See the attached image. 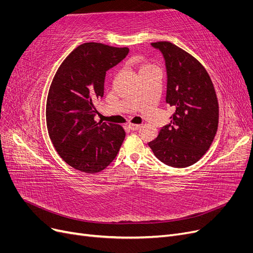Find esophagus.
<instances>
[{
    "label": "esophagus",
    "instance_id": "obj_1",
    "mask_svg": "<svg viewBox=\"0 0 253 253\" xmlns=\"http://www.w3.org/2000/svg\"><path fill=\"white\" fill-rule=\"evenodd\" d=\"M128 127L132 129V131H137V129L140 128V125H128Z\"/></svg>",
    "mask_w": 253,
    "mask_h": 253
}]
</instances>
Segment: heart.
Wrapping results in <instances>:
<instances>
[{"label":"heart","mask_w":253,"mask_h":253,"mask_svg":"<svg viewBox=\"0 0 253 253\" xmlns=\"http://www.w3.org/2000/svg\"><path fill=\"white\" fill-rule=\"evenodd\" d=\"M155 66H153V65H150V64H144V65H142L141 67H140V71H139V73H141V72H145V71H149V70H151V68H154Z\"/></svg>","instance_id":"1"}]
</instances>
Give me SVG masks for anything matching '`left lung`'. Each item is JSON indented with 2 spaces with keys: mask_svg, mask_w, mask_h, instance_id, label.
Returning a JSON list of instances; mask_svg holds the SVG:
<instances>
[{
  "mask_svg": "<svg viewBox=\"0 0 253 253\" xmlns=\"http://www.w3.org/2000/svg\"><path fill=\"white\" fill-rule=\"evenodd\" d=\"M151 45L165 59L166 102L175 112L170 124L148 144L167 166H192L208 151L217 131L218 103L213 83L204 66L187 51L170 42Z\"/></svg>",
  "mask_w": 253,
  "mask_h": 253,
  "instance_id": "1",
  "label": "left lung"
}]
</instances>
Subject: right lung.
<instances>
[{
	"mask_svg": "<svg viewBox=\"0 0 253 253\" xmlns=\"http://www.w3.org/2000/svg\"><path fill=\"white\" fill-rule=\"evenodd\" d=\"M127 53V47L81 44L66 57L52 79L46 102L47 131L60 157L76 170H103L125 139L120 126L94 120V103L103 97L106 72Z\"/></svg>",
	"mask_w": 253,
	"mask_h": 253,
	"instance_id": "1",
	"label": "right lung"
}]
</instances>
